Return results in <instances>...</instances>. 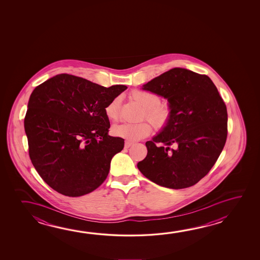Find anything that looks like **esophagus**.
Instances as JSON below:
<instances>
[{
    "instance_id": "obj_1",
    "label": "esophagus",
    "mask_w": 260,
    "mask_h": 260,
    "mask_svg": "<svg viewBox=\"0 0 260 260\" xmlns=\"http://www.w3.org/2000/svg\"><path fill=\"white\" fill-rule=\"evenodd\" d=\"M132 144H133V142H132V141H126V142H125V148L128 149Z\"/></svg>"
}]
</instances>
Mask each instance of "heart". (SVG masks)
Wrapping results in <instances>:
<instances>
[{
  "label": "heart",
  "instance_id": "heart-1",
  "mask_svg": "<svg viewBox=\"0 0 260 260\" xmlns=\"http://www.w3.org/2000/svg\"><path fill=\"white\" fill-rule=\"evenodd\" d=\"M131 98L139 103L143 109V119H147L157 131L166 128L173 118L172 106L167 102H160L157 94L143 89H134L131 92ZM104 112L107 119L116 121L119 119V99L114 98L105 107ZM148 121L140 123H122L114 126L111 132L118 138L128 141H136L149 136L152 127Z\"/></svg>",
  "mask_w": 260,
  "mask_h": 260
}]
</instances>
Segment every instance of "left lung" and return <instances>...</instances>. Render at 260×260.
Returning a JSON list of instances; mask_svg holds the SVG:
<instances>
[{"label":"left lung","mask_w":260,"mask_h":260,"mask_svg":"<svg viewBox=\"0 0 260 260\" xmlns=\"http://www.w3.org/2000/svg\"><path fill=\"white\" fill-rule=\"evenodd\" d=\"M142 89L168 99L173 118L146 142L138 169L147 179L174 189L191 187L212 169L228 136V111L217 87L205 74L171 69Z\"/></svg>","instance_id":"1"}]
</instances>
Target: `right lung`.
Returning a JSON list of instances; mask_svg holds the SVG:
<instances>
[{
	"label": "right lung",
	"mask_w": 260,
	"mask_h": 260,
	"mask_svg": "<svg viewBox=\"0 0 260 260\" xmlns=\"http://www.w3.org/2000/svg\"><path fill=\"white\" fill-rule=\"evenodd\" d=\"M126 89L62 73L34 89L24 118L29 156L51 188L81 197L106 179L124 140L108 134L111 125L104 109Z\"/></svg>",
	"instance_id": "right-lung-1"
}]
</instances>
